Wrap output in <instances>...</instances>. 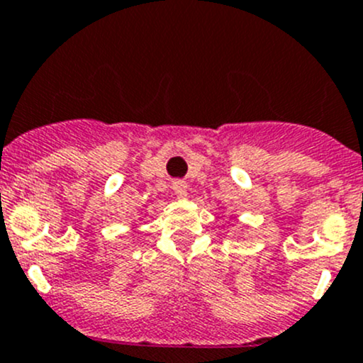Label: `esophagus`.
<instances>
[{"label": "esophagus", "mask_w": 363, "mask_h": 363, "mask_svg": "<svg viewBox=\"0 0 363 363\" xmlns=\"http://www.w3.org/2000/svg\"><path fill=\"white\" fill-rule=\"evenodd\" d=\"M172 189H174L175 196L177 198L188 196V184H186L184 181H175L174 184H172Z\"/></svg>", "instance_id": "obj_1"}]
</instances>
